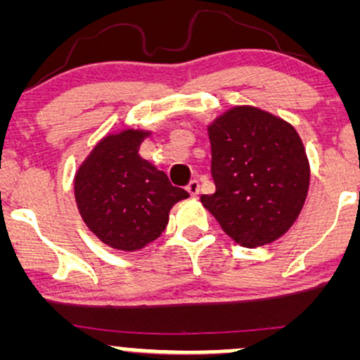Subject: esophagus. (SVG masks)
Listing matches in <instances>:
<instances>
[{
	"label": "esophagus",
	"instance_id": "34e87169",
	"mask_svg": "<svg viewBox=\"0 0 360 360\" xmlns=\"http://www.w3.org/2000/svg\"><path fill=\"white\" fill-rule=\"evenodd\" d=\"M186 189H188V193L191 194V196H198V193H200V183H198V181H191Z\"/></svg>",
	"mask_w": 360,
	"mask_h": 360
}]
</instances>
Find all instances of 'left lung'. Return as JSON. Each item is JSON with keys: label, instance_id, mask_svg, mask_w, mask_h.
<instances>
[{"label": "left lung", "instance_id": "1", "mask_svg": "<svg viewBox=\"0 0 360 360\" xmlns=\"http://www.w3.org/2000/svg\"><path fill=\"white\" fill-rule=\"evenodd\" d=\"M208 137L217 191L201 203L242 247L278 240L298 220L309 188V160L296 128L242 105L214 118Z\"/></svg>", "mask_w": 360, "mask_h": 360}]
</instances>
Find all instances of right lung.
I'll return each instance as SVG.
<instances>
[{
  "mask_svg": "<svg viewBox=\"0 0 360 360\" xmlns=\"http://www.w3.org/2000/svg\"><path fill=\"white\" fill-rule=\"evenodd\" d=\"M150 134L123 128L105 135L74 174L82 221L111 249L135 252L147 247L166 230L172 206L189 196L140 157V146Z\"/></svg>",
  "mask_w": 360,
  "mask_h": 360,
  "instance_id": "obj_1",
  "label": "right lung"
}]
</instances>
